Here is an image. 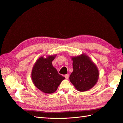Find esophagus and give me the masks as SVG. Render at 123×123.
Returning <instances> with one entry per match:
<instances>
[{
	"mask_svg": "<svg viewBox=\"0 0 123 123\" xmlns=\"http://www.w3.org/2000/svg\"><path fill=\"white\" fill-rule=\"evenodd\" d=\"M69 75L68 74H66V75H64V77H65V78H66V79H68V78H69Z\"/></svg>",
	"mask_w": 123,
	"mask_h": 123,
	"instance_id": "esophagus-1",
	"label": "esophagus"
}]
</instances>
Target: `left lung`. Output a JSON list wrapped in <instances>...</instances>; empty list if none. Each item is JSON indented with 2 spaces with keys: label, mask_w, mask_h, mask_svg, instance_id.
I'll return each instance as SVG.
<instances>
[{
  "label": "left lung",
  "mask_w": 123,
  "mask_h": 123,
  "mask_svg": "<svg viewBox=\"0 0 123 123\" xmlns=\"http://www.w3.org/2000/svg\"><path fill=\"white\" fill-rule=\"evenodd\" d=\"M74 71L70 81L79 91H86L92 88L97 82L99 71L95 64L87 55L72 57Z\"/></svg>",
  "instance_id": "1"
}]
</instances>
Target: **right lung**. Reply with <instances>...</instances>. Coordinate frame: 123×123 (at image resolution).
Masks as SVG:
<instances>
[{
	"label": "right lung",
	"mask_w": 123,
	"mask_h": 123,
	"mask_svg": "<svg viewBox=\"0 0 123 123\" xmlns=\"http://www.w3.org/2000/svg\"><path fill=\"white\" fill-rule=\"evenodd\" d=\"M56 55L41 56L35 62L32 71L34 85L44 93H52L55 91L65 78L57 72L52 62Z\"/></svg>",
	"instance_id": "right-lung-1"
}]
</instances>
